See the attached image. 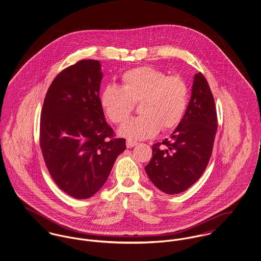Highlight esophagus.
<instances>
[{
  "instance_id": "esophagus-1",
  "label": "esophagus",
  "mask_w": 261,
  "mask_h": 261,
  "mask_svg": "<svg viewBox=\"0 0 261 261\" xmlns=\"http://www.w3.org/2000/svg\"><path fill=\"white\" fill-rule=\"evenodd\" d=\"M137 145H138V143H137L136 141H132V140H127V141H126V147H127L128 149L133 148V147H135Z\"/></svg>"
}]
</instances>
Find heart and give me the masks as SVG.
<instances>
[{
	"label": "heart",
	"mask_w": 261,
	"mask_h": 261,
	"mask_svg": "<svg viewBox=\"0 0 261 261\" xmlns=\"http://www.w3.org/2000/svg\"><path fill=\"white\" fill-rule=\"evenodd\" d=\"M121 88L109 85L99 95V103L109 119L122 124L141 103L140 117L131 119L118 130L129 140H144L158 134L160 129L170 131L182 121L188 106V86L179 76H168L149 66L126 71Z\"/></svg>",
	"instance_id": "b5f03b06"
}]
</instances>
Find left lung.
<instances>
[{"label":"left lung","mask_w":261,"mask_h":261,"mask_svg":"<svg viewBox=\"0 0 261 261\" xmlns=\"http://www.w3.org/2000/svg\"><path fill=\"white\" fill-rule=\"evenodd\" d=\"M217 131V115L211 88L200 72L195 74L185 115L170 139L152 145L145 170L165 194L175 195L194 185L210 162Z\"/></svg>","instance_id":"obj_1"}]
</instances>
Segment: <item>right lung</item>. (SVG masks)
Returning <instances> with one entry per match:
<instances>
[{
    "label": "right lung",
    "instance_id": "add662e5",
    "mask_svg": "<svg viewBox=\"0 0 261 261\" xmlns=\"http://www.w3.org/2000/svg\"><path fill=\"white\" fill-rule=\"evenodd\" d=\"M99 61L84 60L51 82L40 122V146L53 180L75 199L94 196L107 182L125 139H113L99 103Z\"/></svg>",
    "mask_w": 261,
    "mask_h": 261
}]
</instances>
